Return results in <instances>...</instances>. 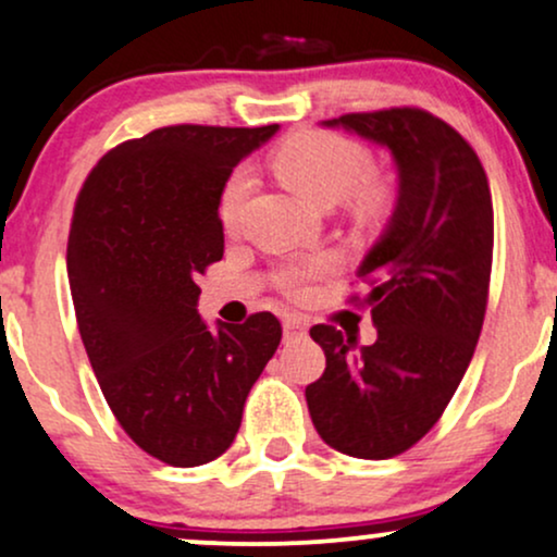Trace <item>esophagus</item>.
Masks as SVG:
<instances>
[{"label": "esophagus", "mask_w": 557, "mask_h": 557, "mask_svg": "<svg viewBox=\"0 0 557 557\" xmlns=\"http://www.w3.org/2000/svg\"><path fill=\"white\" fill-rule=\"evenodd\" d=\"M309 335V324L300 317H287L283 322V341L285 343H298Z\"/></svg>", "instance_id": "34e87169"}]
</instances>
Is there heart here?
Instances as JSON below:
<instances>
[{
	"label": "heart",
	"instance_id": "b5f03b06",
	"mask_svg": "<svg viewBox=\"0 0 557 557\" xmlns=\"http://www.w3.org/2000/svg\"><path fill=\"white\" fill-rule=\"evenodd\" d=\"M272 164L287 188L319 207H332L345 198L361 220H382L393 209V185L372 175L374 164L367 146L341 133L300 131L280 146ZM248 190H251V175L246 170L233 172L220 201L222 225L227 230L238 227ZM332 264L335 261L330 257L290 264L280 272L277 283L287 296L298 298L306 293L309 280L330 272Z\"/></svg>",
	"mask_w": 557,
	"mask_h": 557
}]
</instances>
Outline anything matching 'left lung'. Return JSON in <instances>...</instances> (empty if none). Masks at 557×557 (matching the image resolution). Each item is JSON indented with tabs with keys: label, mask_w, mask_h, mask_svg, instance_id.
<instances>
[{
	"label": "left lung",
	"mask_w": 557,
	"mask_h": 557,
	"mask_svg": "<svg viewBox=\"0 0 557 557\" xmlns=\"http://www.w3.org/2000/svg\"><path fill=\"white\" fill-rule=\"evenodd\" d=\"M385 146L398 201L359 267L376 341L332 324L311 327L327 367L306 387L330 447L382 461L417 445L443 417L474 356L492 272V196L476 151L417 107L324 120Z\"/></svg>",
	"instance_id": "1"
}]
</instances>
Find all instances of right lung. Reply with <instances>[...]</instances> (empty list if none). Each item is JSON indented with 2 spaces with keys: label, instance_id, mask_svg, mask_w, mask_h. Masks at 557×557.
I'll return each instance as SVG.
<instances>
[{
  "label": "right lung",
  "instance_id": "1",
  "mask_svg": "<svg viewBox=\"0 0 557 557\" xmlns=\"http://www.w3.org/2000/svg\"><path fill=\"white\" fill-rule=\"evenodd\" d=\"M277 125H170L107 151L83 183L67 277L88 361L120 426L170 466L220 458L283 327L270 311L209 330L198 274L225 253L220 198Z\"/></svg>",
  "mask_w": 557,
  "mask_h": 557
}]
</instances>
